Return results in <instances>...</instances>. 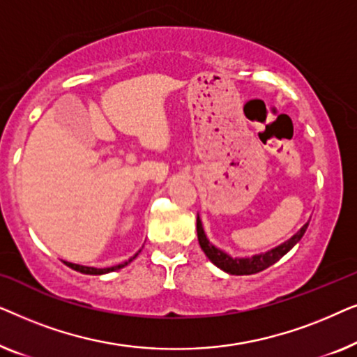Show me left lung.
I'll return each mask as SVG.
<instances>
[{
	"label": "left lung",
	"instance_id": "8db88e82",
	"mask_svg": "<svg viewBox=\"0 0 357 357\" xmlns=\"http://www.w3.org/2000/svg\"><path fill=\"white\" fill-rule=\"evenodd\" d=\"M307 226H309V222H305L304 226L301 227V231H297L289 241H286L284 243H281V245L271 248V250H268L265 253H258V255H253V257H232L229 255L227 252L221 250V248L209 242V238L206 237V232H204L202 219H199V214L197 218L198 242H199V247H202V250L204 252V255H206L209 258V261H211L213 265H216L219 270L236 276L255 275V273H260L263 270H266L268 266L275 265L276 261H280L281 258L301 241L302 236H304L307 231Z\"/></svg>",
	"mask_w": 357,
	"mask_h": 357
}]
</instances>
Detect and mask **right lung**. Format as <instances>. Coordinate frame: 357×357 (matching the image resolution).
<instances>
[{
  "label": "right lung",
  "instance_id": "add662e5",
  "mask_svg": "<svg viewBox=\"0 0 357 357\" xmlns=\"http://www.w3.org/2000/svg\"><path fill=\"white\" fill-rule=\"evenodd\" d=\"M141 252V250H139ZM138 252V253H139ZM138 253H135L133 257L130 258V260H126V261H123V263H120V265H116V266H110V268H94V266H82V265H76V263H70V261H65L66 263V266H70L71 270H75V271H79V273H82V275H107V273H112V271H116V270H121V268H125L126 265H128V263H131L135 260L136 257H138Z\"/></svg>",
  "mask_w": 357,
  "mask_h": 357
}]
</instances>
